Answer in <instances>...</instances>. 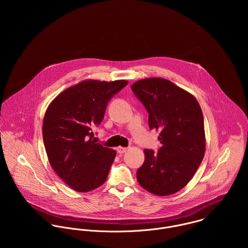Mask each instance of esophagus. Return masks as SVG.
Returning a JSON list of instances; mask_svg holds the SVG:
<instances>
[{"label":"esophagus","mask_w":248,"mask_h":248,"mask_svg":"<svg viewBox=\"0 0 248 248\" xmlns=\"http://www.w3.org/2000/svg\"><path fill=\"white\" fill-rule=\"evenodd\" d=\"M126 151H127V148H125V147L119 146V147L116 148V152H117L118 154H124Z\"/></svg>","instance_id":"obj_1"}]
</instances>
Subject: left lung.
I'll list each match as a JSON object with an SVG mask.
<instances>
[{"mask_svg": "<svg viewBox=\"0 0 248 248\" xmlns=\"http://www.w3.org/2000/svg\"><path fill=\"white\" fill-rule=\"evenodd\" d=\"M132 91L149 113L150 130L160 132L158 140L162 144L157 152L144 150L138 181L157 196L177 193L193 177L204 155L202 108L191 93L166 79L140 80Z\"/></svg>", "mask_w": 248, "mask_h": 248, "instance_id": "obj_1", "label": "left lung"}]
</instances>
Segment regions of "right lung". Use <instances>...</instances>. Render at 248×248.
<instances>
[{
	"mask_svg": "<svg viewBox=\"0 0 248 248\" xmlns=\"http://www.w3.org/2000/svg\"><path fill=\"white\" fill-rule=\"evenodd\" d=\"M128 82L83 81L60 93L47 108L43 140L49 163L71 188L89 192L105 181L115 151L93 140L108 103Z\"/></svg>",
	"mask_w": 248,
	"mask_h": 248,
	"instance_id": "1",
	"label": "right lung"
}]
</instances>
